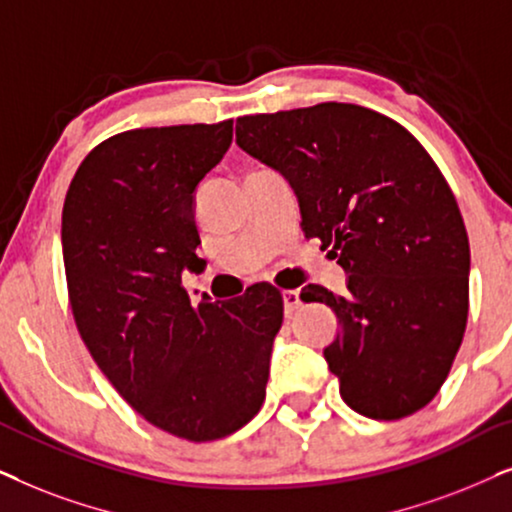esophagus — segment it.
Wrapping results in <instances>:
<instances>
[{
  "label": "esophagus",
  "mask_w": 512,
  "mask_h": 512,
  "mask_svg": "<svg viewBox=\"0 0 512 512\" xmlns=\"http://www.w3.org/2000/svg\"><path fill=\"white\" fill-rule=\"evenodd\" d=\"M302 299H299L297 290H285L283 292V306H285V316H292V311L299 309Z\"/></svg>",
  "instance_id": "34e87169"
}]
</instances>
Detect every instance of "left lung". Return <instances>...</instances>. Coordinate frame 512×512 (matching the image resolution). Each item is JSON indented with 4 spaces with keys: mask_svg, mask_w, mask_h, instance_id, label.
Instances as JSON below:
<instances>
[{
    "mask_svg": "<svg viewBox=\"0 0 512 512\" xmlns=\"http://www.w3.org/2000/svg\"><path fill=\"white\" fill-rule=\"evenodd\" d=\"M236 145L290 182L304 234L349 274L344 295H299L337 313L323 356L344 403L379 421L426 407L466 332L470 274L463 217L426 149L349 102L241 117Z\"/></svg>",
    "mask_w": 512,
    "mask_h": 512,
    "instance_id": "obj_1",
    "label": "left lung"
}]
</instances>
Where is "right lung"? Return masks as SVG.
I'll use <instances>...</instances> for the list:
<instances>
[{
  "mask_svg": "<svg viewBox=\"0 0 512 512\" xmlns=\"http://www.w3.org/2000/svg\"><path fill=\"white\" fill-rule=\"evenodd\" d=\"M234 121L135 128L81 161L63 206L74 323L121 398L182 440L236 433L267 395L283 297L257 283L227 302H192L201 267L194 192L227 154Z\"/></svg>",
  "mask_w": 512,
  "mask_h": 512,
  "instance_id": "right-lung-1",
  "label": "right lung"
}]
</instances>
